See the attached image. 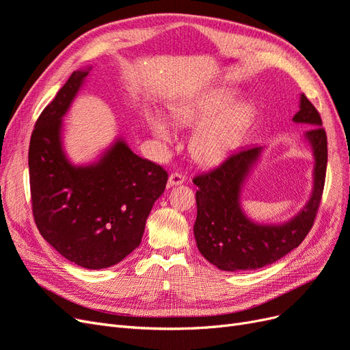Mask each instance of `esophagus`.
Masks as SVG:
<instances>
[{
	"mask_svg": "<svg viewBox=\"0 0 350 350\" xmlns=\"http://www.w3.org/2000/svg\"><path fill=\"white\" fill-rule=\"evenodd\" d=\"M185 183V176L183 174H178V172H174L169 175L167 178V187H174V185H181Z\"/></svg>",
	"mask_w": 350,
	"mask_h": 350,
	"instance_id": "1",
	"label": "esophagus"
}]
</instances>
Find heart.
<instances>
[{
    "mask_svg": "<svg viewBox=\"0 0 350 350\" xmlns=\"http://www.w3.org/2000/svg\"><path fill=\"white\" fill-rule=\"evenodd\" d=\"M234 92L215 89L197 96L175 100L169 107V115L179 125L196 124L189 137V153L198 163L213 165L234 150L248 118L245 103H234ZM150 130L162 140L171 139V129L159 115L149 118Z\"/></svg>",
    "mask_w": 350,
    "mask_h": 350,
    "instance_id": "b5f03b06",
    "label": "heart"
}]
</instances>
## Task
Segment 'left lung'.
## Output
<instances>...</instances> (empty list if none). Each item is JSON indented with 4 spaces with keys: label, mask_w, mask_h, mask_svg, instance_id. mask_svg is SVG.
I'll return each mask as SVG.
<instances>
[{
    "label": "left lung",
    "mask_w": 350,
    "mask_h": 350,
    "mask_svg": "<svg viewBox=\"0 0 350 350\" xmlns=\"http://www.w3.org/2000/svg\"><path fill=\"white\" fill-rule=\"evenodd\" d=\"M293 121L312 126L305 133V140L311 144L315 159L314 188L306 206L286 224H254L241 208V188L258 161L261 146L230 153L217 167L193 179L198 187L196 242L203 257L217 269L242 271L269 266L299 247L311 230L325 183L327 134L319 111L305 94H301Z\"/></svg>",
    "instance_id": "left-lung-1"
}]
</instances>
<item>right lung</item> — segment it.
<instances>
[{
  "instance_id": "add662e5",
  "label": "right lung",
  "mask_w": 350,
  "mask_h": 350,
  "mask_svg": "<svg viewBox=\"0 0 350 350\" xmlns=\"http://www.w3.org/2000/svg\"><path fill=\"white\" fill-rule=\"evenodd\" d=\"M89 70L74 71L42 111L29 146L31 211L46 242L84 269H107L140 245L167 172L116 140L98 162L72 165L62 149V116Z\"/></svg>"
}]
</instances>
